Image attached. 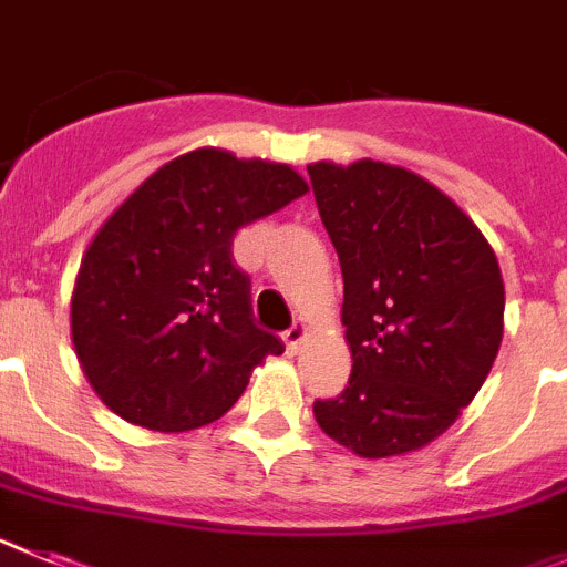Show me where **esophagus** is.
<instances>
[{
    "label": "esophagus",
    "mask_w": 567,
    "mask_h": 567,
    "mask_svg": "<svg viewBox=\"0 0 567 567\" xmlns=\"http://www.w3.org/2000/svg\"><path fill=\"white\" fill-rule=\"evenodd\" d=\"M305 336H308V328H305L302 321H296L293 328L285 330L282 339H285V344H288L290 353H296V350H299V344H302V341H305Z\"/></svg>",
    "instance_id": "34e87169"
}]
</instances>
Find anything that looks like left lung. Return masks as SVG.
<instances>
[{"mask_svg": "<svg viewBox=\"0 0 567 567\" xmlns=\"http://www.w3.org/2000/svg\"><path fill=\"white\" fill-rule=\"evenodd\" d=\"M339 254L353 353L344 392L316 401L321 430L361 457L426 446L486 381L506 290L481 228L441 188L379 161L308 166Z\"/></svg>", "mask_w": 567, "mask_h": 567, "instance_id": "8db88e82", "label": "left lung"}]
</instances>
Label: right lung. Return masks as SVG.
Instances as JSON below:
<instances>
[{"instance_id":"obj_1","label":"right lung","mask_w":567,"mask_h":567,"mask_svg":"<svg viewBox=\"0 0 567 567\" xmlns=\"http://www.w3.org/2000/svg\"><path fill=\"white\" fill-rule=\"evenodd\" d=\"M285 163L195 150L146 177L99 228L70 305L75 355L124 421L188 432L226 415L265 355L251 279L234 262L237 228L302 197Z\"/></svg>"}]
</instances>
